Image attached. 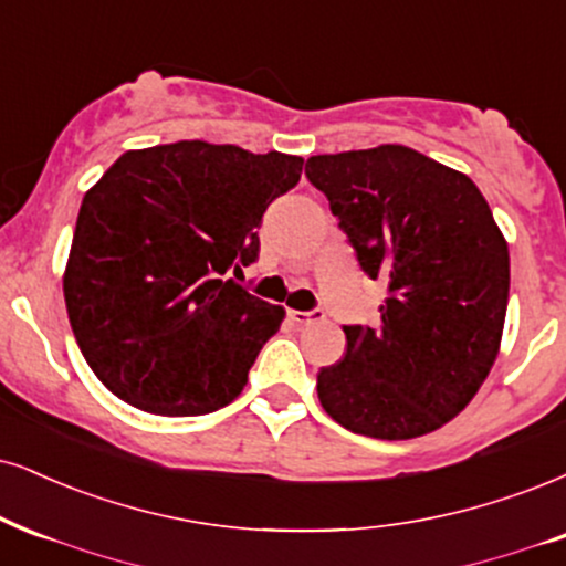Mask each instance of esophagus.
I'll list each match as a JSON object with an SVG mask.
<instances>
[{
  "mask_svg": "<svg viewBox=\"0 0 566 566\" xmlns=\"http://www.w3.org/2000/svg\"><path fill=\"white\" fill-rule=\"evenodd\" d=\"M289 317H291V323H296V325H310V323H317V319H323L325 312L323 310H312V312L291 310Z\"/></svg>",
  "mask_w": 566,
  "mask_h": 566,
  "instance_id": "34e87169",
  "label": "esophagus"
}]
</instances>
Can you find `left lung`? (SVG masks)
Returning a JSON list of instances; mask_svg holds the SVG:
<instances>
[{
	"label": "left lung",
	"mask_w": 566,
	"mask_h": 566,
	"mask_svg": "<svg viewBox=\"0 0 566 566\" xmlns=\"http://www.w3.org/2000/svg\"><path fill=\"white\" fill-rule=\"evenodd\" d=\"M306 178L331 201L359 268L386 277L378 327L346 325V354L317 396L346 430L424 436L462 411L496 361L509 247L464 172L399 144L317 155Z\"/></svg>",
	"instance_id": "left-lung-1"
}]
</instances>
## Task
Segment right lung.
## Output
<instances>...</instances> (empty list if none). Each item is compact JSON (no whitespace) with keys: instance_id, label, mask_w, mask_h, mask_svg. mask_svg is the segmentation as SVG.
<instances>
[{"instance_id":"obj_1","label":"right lung","mask_w":566,"mask_h":566,"mask_svg":"<svg viewBox=\"0 0 566 566\" xmlns=\"http://www.w3.org/2000/svg\"><path fill=\"white\" fill-rule=\"evenodd\" d=\"M302 157L178 142L125 151L83 197L62 291L81 354L117 399L163 417L241 394L285 310L233 277Z\"/></svg>"}]
</instances>
